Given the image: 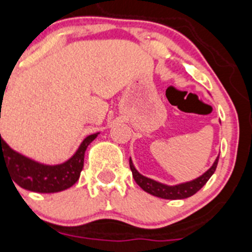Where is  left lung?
Masks as SVG:
<instances>
[{
	"label": "left lung",
	"instance_id": "obj_1",
	"mask_svg": "<svg viewBox=\"0 0 252 252\" xmlns=\"http://www.w3.org/2000/svg\"><path fill=\"white\" fill-rule=\"evenodd\" d=\"M219 161V155L218 158L215 159L214 164L211 165L210 169L205 171L203 175H200L199 178L194 180H190V182L182 183V184L176 185H166L163 183L155 182V180L147 178V176L142 175L139 171L135 169V166L133 165V161L131 159H129V166H130V170L133 173V178L135 180L138 185L142 188L144 191L149 192V194L154 195V196L161 197V199H169V200H179V199H187V197L191 196L195 192H197L204 185L206 184L209 179L211 178L214 173L216 170V166H218Z\"/></svg>",
	"mask_w": 252,
	"mask_h": 252
}]
</instances>
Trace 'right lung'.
Masks as SVG:
<instances>
[{
  "label": "right lung",
  "mask_w": 252,
  "mask_h": 252,
  "mask_svg": "<svg viewBox=\"0 0 252 252\" xmlns=\"http://www.w3.org/2000/svg\"><path fill=\"white\" fill-rule=\"evenodd\" d=\"M3 94H0V100ZM99 133L88 135L77 152L67 161L57 165H46L15 152L2 139L0 134V169L4 166L11 174L13 183L34 192H58L77 183L83 169L84 153ZM15 185V184H13ZM16 188V187H15Z\"/></svg>",
  "instance_id": "1"
}]
</instances>
